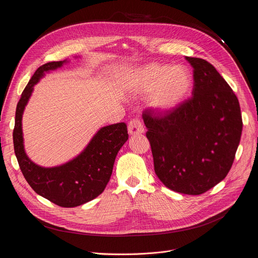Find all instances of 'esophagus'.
<instances>
[{
  "instance_id": "esophagus-1",
  "label": "esophagus",
  "mask_w": 258,
  "mask_h": 258,
  "mask_svg": "<svg viewBox=\"0 0 258 258\" xmlns=\"http://www.w3.org/2000/svg\"><path fill=\"white\" fill-rule=\"evenodd\" d=\"M128 132L130 135H139L145 132L142 120L139 118L131 119L128 124Z\"/></svg>"
}]
</instances>
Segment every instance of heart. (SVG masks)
<instances>
[{
  "label": "heart",
  "mask_w": 258,
  "mask_h": 258,
  "mask_svg": "<svg viewBox=\"0 0 258 258\" xmlns=\"http://www.w3.org/2000/svg\"><path fill=\"white\" fill-rule=\"evenodd\" d=\"M191 87L186 69L160 63H147L128 75L126 88L132 97H148L149 107L157 113H169L183 102Z\"/></svg>",
  "instance_id": "b5f03b06"
}]
</instances>
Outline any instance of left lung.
<instances>
[{"mask_svg": "<svg viewBox=\"0 0 258 258\" xmlns=\"http://www.w3.org/2000/svg\"><path fill=\"white\" fill-rule=\"evenodd\" d=\"M194 69L192 97L164 115L143 113L161 182L172 190L201 195L230 171L243 120L238 100L216 68L185 57Z\"/></svg>", "mask_w": 258, "mask_h": 258, "instance_id": "1", "label": "left lung"}]
</instances>
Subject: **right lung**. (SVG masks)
<instances>
[{
	"label": "right lung",
	"instance_id": "1",
	"mask_svg": "<svg viewBox=\"0 0 258 258\" xmlns=\"http://www.w3.org/2000/svg\"><path fill=\"white\" fill-rule=\"evenodd\" d=\"M68 60L39 67L25 87L15 111L14 153L21 171L36 194L61 207L82 205L103 192L107 185L116 154L128 140L127 125L117 123L101 128L82 152L71 161L54 168H42L31 161L24 148L22 117L34 85L44 73L61 68Z\"/></svg>",
	"mask_w": 258,
	"mask_h": 258
}]
</instances>
